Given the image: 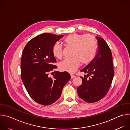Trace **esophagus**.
Instances as JSON below:
<instances>
[{"label":"esophagus","instance_id":"obj_1","mask_svg":"<svg viewBox=\"0 0 130 130\" xmlns=\"http://www.w3.org/2000/svg\"><path fill=\"white\" fill-rule=\"evenodd\" d=\"M70 76H71V79H73L75 77V76L73 75H72V74H71L70 75Z\"/></svg>","mask_w":130,"mask_h":130}]
</instances>
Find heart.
<instances>
[{
  "instance_id": "b5f03b06",
  "label": "heart",
  "mask_w": 130,
  "mask_h": 130,
  "mask_svg": "<svg viewBox=\"0 0 130 130\" xmlns=\"http://www.w3.org/2000/svg\"><path fill=\"white\" fill-rule=\"evenodd\" d=\"M67 45L74 48L71 59H66L60 64L62 71L69 72H75L80 65L87 64L94 59L97 50V42L95 37L91 34L72 33L67 35L64 40ZM54 56L61 59L63 55V48L58 43L52 47Z\"/></svg>"
}]
</instances>
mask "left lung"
<instances>
[{
    "instance_id": "8db88e82",
    "label": "left lung",
    "mask_w": 130,
    "mask_h": 130,
    "mask_svg": "<svg viewBox=\"0 0 130 130\" xmlns=\"http://www.w3.org/2000/svg\"><path fill=\"white\" fill-rule=\"evenodd\" d=\"M98 51L95 57L81 71L87 73L81 77L82 84L77 88L79 97L88 103L102 99L107 93L114 75L112 54L106 42L96 36ZM91 77L89 78L87 77Z\"/></svg>"
}]
</instances>
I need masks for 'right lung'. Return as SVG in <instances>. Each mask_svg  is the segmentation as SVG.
<instances>
[{
	"label": "right lung",
	"instance_id": "obj_1",
	"mask_svg": "<svg viewBox=\"0 0 130 130\" xmlns=\"http://www.w3.org/2000/svg\"><path fill=\"white\" fill-rule=\"evenodd\" d=\"M63 35L43 33L31 40L25 47L21 61L23 82L30 96L37 103L50 105L61 96L65 85L70 79L66 71H55L52 78L49 72L57 66L52 47Z\"/></svg>",
	"mask_w": 130,
	"mask_h": 130
}]
</instances>
